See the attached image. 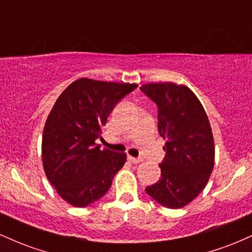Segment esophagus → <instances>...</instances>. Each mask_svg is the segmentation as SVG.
I'll use <instances>...</instances> for the list:
<instances>
[{
  "instance_id": "1",
  "label": "esophagus",
  "mask_w": 252,
  "mask_h": 252,
  "mask_svg": "<svg viewBox=\"0 0 252 252\" xmlns=\"http://www.w3.org/2000/svg\"><path fill=\"white\" fill-rule=\"evenodd\" d=\"M128 160H129L131 163H140L141 161H142V158H134V156H128Z\"/></svg>"
}]
</instances>
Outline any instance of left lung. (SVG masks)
I'll list each match as a JSON object with an SVG mask.
<instances>
[{
	"label": "left lung",
	"instance_id": "1",
	"mask_svg": "<svg viewBox=\"0 0 252 252\" xmlns=\"http://www.w3.org/2000/svg\"><path fill=\"white\" fill-rule=\"evenodd\" d=\"M140 89L158 105V132L166 140L161 179L146 192L164 207L181 209L205 189L215 166L209 117L186 85L149 83Z\"/></svg>",
	"mask_w": 252,
	"mask_h": 252
}]
</instances>
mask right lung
I'll return each instance as SVG.
<instances>
[{
	"instance_id": "obj_1",
	"label": "right lung",
	"mask_w": 252,
	"mask_h": 252,
	"mask_svg": "<svg viewBox=\"0 0 252 252\" xmlns=\"http://www.w3.org/2000/svg\"><path fill=\"white\" fill-rule=\"evenodd\" d=\"M137 84L80 78L67 86L52 108L42 134L46 176L66 202L85 207L111 187L126 153L100 149L102 130L115 105Z\"/></svg>"
}]
</instances>
